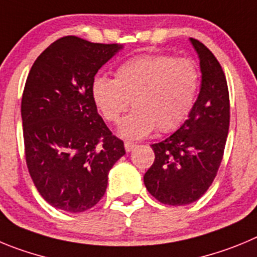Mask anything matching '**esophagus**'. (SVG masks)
Segmentation results:
<instances>
[{
	"instance_id": "1",
	"label": "esophagus",
	"mask_w": 257,
	"mask_h": 257,
	"mask_svg": "<svg viewBox=\"0 0 257 257\" xmlns=\"http://www.w3.org/2000/svg\"><path fill=\"white\" fill-rule=\"evenodd\" d=\"M136 143H133V142H125L124 143V147H125V151L126 152H131L132 150L134 149V147H136Z\"/></svg>"
}]
</instances>
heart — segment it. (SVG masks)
<instances>
[{"instance_id":"heart-1","label":"heart","mask_w":257,"mask_h":257,"mask_svg":"<svg viewBox=\"0 0 257 257\" xmlns=\"http://www.w3.org/2000/svg\"><path fill=\"white\" fill-rule=\"evenodd\" d=\"M200 87V70L189 57L145 55L123 62L115 79L97 77L92 82V97L103 117L117 123L128 108H134L119 128L124 138L138 140L157 126L172 132L182 125L195 105Z\"/></svg>"}]
</instances>
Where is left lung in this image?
Returning <instances> with one entry per match:
<instances>
[{"mask_svg":"<svg viewBox=\"0 0 257 257\" xmlns=\"http://www.w3.org/2000/svg\"><path fill=\"white\" fill-rule=\"evenodd\" d=\"M189 41L200 59V93L180 128L151 145L155 161L143 177L147 191L172 206L195 202L209 189L229 131V92L223 69L206 46L195 38Z\"/></svg>","mask_w":257,"mask_h":257,"instance_id":"1","label":"left lung"}]
</instances>
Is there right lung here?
Returning <instances> with one entry per match:
<instances>
[{
    "label": "right lung",
    "mask_w": 257,
    "mask_h": 257,
    "mask_svg": "<svg viewBox=\"0 0 257 257\" xmlns=\"http://www.w3.org/2000/svg\"><path fill=\"white\" fill-rule=\"evenodd\" d=\"M123 46L62 37L37 57L22 98L25 160L51 206L91 209L105 195L110 169L125 154L97 112L94 75Z\"/></svg>",
    "instance_id": "right-lung-1"
}]
</instances>
